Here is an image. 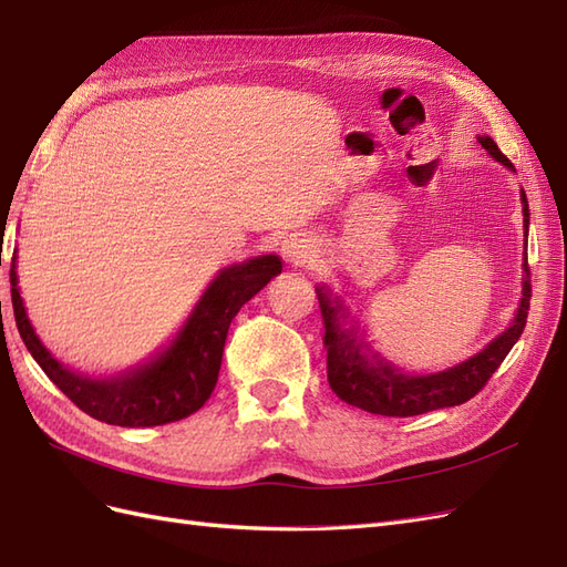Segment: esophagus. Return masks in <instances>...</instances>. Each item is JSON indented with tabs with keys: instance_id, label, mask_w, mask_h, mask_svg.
Listing matches in <instances>:
<instances>
[{
	"instance_id": "34e87169",
	"label": "esophagus",
	"mask_w": 567,
	"mask_h": 567,
	"mask_svg": "<svg viewBox=\"0 0 567 567\" xmlns=\"http://www.w3.org/2000/svg\"><path fill=\"white\" fill-rule=\"evenodd\" d=\"M281 255L288 259L290 265H305L308 259H312L317 255V246H315V240L305 238V236H290L284 240Z\"/></svg>"
}]
</instances>
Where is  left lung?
<instances>
[{
    "label": "left lung",
    "instance_id": "1",
    "mask_svg": "<svg viewBox=\"0 0 567 567\" xmlns=\"http://www.w3.org/2000/svg\"><path fill=\"white\" fill-rule=\"evenodd\" d=\"M477 141L496 162L513 169L511 159L503 155L498 145L488 135H480ZM515 172V169H513ZM525 214V246L529 231V205L525 190H519ZM523 298H519L513 324L488 343L477 355L451 367V370L434 374H403L395 364L381 358L358 333L355 319L339 296H331L327 286H317V300L321 319H324V348H327V379L331 391L360 410L372 415L386 417H412L424 415L430 410L453 408L477 395L492 374L506 360L511 348L517 343L527 324V310L532 298L527 252L523 257ZM351 327H347V321Z\"/></svg>",
    "mask_w": 567,
    "mask_h": 567
}]
</instances>
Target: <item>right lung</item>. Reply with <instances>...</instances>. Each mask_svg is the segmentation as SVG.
Instances as JSON below:
<instances>
[{
  "mask_svg": "<svg viewBox=\"0 0 567 567\" xmlns=\"http://www.w3.org/2000/svg\"><path fill=\"white\" fill-rule=\"evenodd\" d=\"M284 265L277 255H259L221 269L207 286L176 339L150 362L133 370L93 379L61 364L38 339L19 293L17 252L11 257V305L30 355L59 391L90 417L116 426H157L178 422L200 410L217 386L228 327Z\"/></svg>",
  "mask_w": 567,
  "mask_h": 567,
  "instance_id": "1",
  "label": "right lung"
}]
</instances>
